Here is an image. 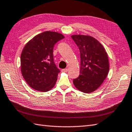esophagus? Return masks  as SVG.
<instances>
[{
  "mask_svg": "<svg viewBox=\"0 0 132 132\" xmlns=\"http://www.w3.org/2000/svg\"><path fill=\"white\" fill-rule=\"evenodd\" d=\"M61 72H68V69H67V68L63 69L62 70H61Z\"/></svg>",
  "mask_w": 132,
  "mask_h": 132,
  "instance_id": "1",
  "label": "esophagus"
}]
</instances>
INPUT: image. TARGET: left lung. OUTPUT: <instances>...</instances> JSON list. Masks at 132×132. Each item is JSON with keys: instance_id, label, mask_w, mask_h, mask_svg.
Masks as SVG:
<instances>
[{"instance_id": "1", "label": "left lung", "mask_w": 132, "mask_h": 132, "mask_svg": "<svg viewBox=\"0 0 132 132\" xmlns=\"http://www.w3.org/2000/svg\"><path fill=\"white\" fill-rule=\"evenodd\" d=\"M72 38L80 52V75L73 82L81 92L90 93L97 89L109 72L107 54L98 40L91 36L74 35Z\"/></svg>"}]
</instances>
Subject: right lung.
Listing matches in <instances>:
<instances>
[{"mask_svg":"<svg viewBox=\"0 0 132 132\" xmlns=\"http://www.w3.org/2000/svg\"><path fill=\"white\" fill-rule=\"evenodd\" d=\"M63 38L61 34L46 31L25 46L20 59L21 73L31 88L46 92L55 86L60 71L54 63L53 50L55 44Z\"/></svg>","mask_w":132,"mask_h":132,"instance_id":"right-lung-1","label":"right lung"}]
</instances>
